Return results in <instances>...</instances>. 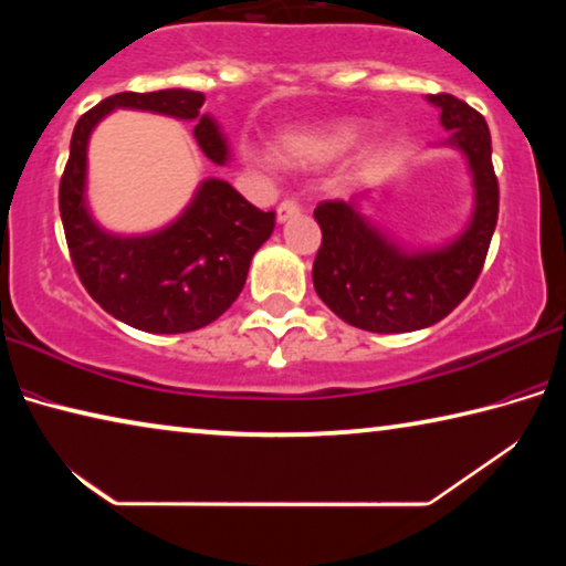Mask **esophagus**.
Masks as SVG:
<instances>
[{"instance_id":"esophagus-1","label":"esophagus","mask_w":566,"mask_h":566,"mask_svg":"<svg viewBox=\"0 0 566 566\" xmlns=\"http://www.w3.org/2000/svg\"><path fill=\"white\" fill-rule=\"evenodd\" d=\"M296 214H300V205L292 202V199H284V202L276 207V222H280V224L290 222V219L296 217Z\"/></svg>"}]
</instances>
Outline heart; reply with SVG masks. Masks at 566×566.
Wrapping results in <instances>:
<instances>
[{
    "label": "heart",
    "mask_w": 566,
    "mask_h": 566,
    "mask_svg": "<svg viewBox=\"0 0 566 566\" xmlns=\"http://www.w3.org/2000/svg\"><path fill=\"white\" fill-rule=\"evenodd\" d=\"M361 134L364 127L359 122H334L324 124V127L292 129L280 137V155L292 165L327 159L357 145ZM260 161L264 167H272V157H260Z\"/></svg>",
    "instance_id": "obj_1"
}]
</instances>
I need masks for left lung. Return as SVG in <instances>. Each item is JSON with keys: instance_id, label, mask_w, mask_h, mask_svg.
Listing matches in <instances>:
<instances>
[{"instance_id": "8db88e82", "label": "left lung", "mask_w": 566, "mask_h": 566, "mask_svg": "<svg viewBox=\"0 0 566 566\" xmlns=\"http://www.w3.org/2000/svg\"><path fill=\"white\" fill-rule=\"evenodd\" d=\"M449 132L437 147L457 149L472 177V209L464 227L442 244H405L364 214L371 191L349 202L329 199L314 209L322 247L312 266L314 290L352 327L397 334L432 327L472 290L490 249L500 187L484 117L452 94H429Z\"/></svg>"}]
</instances>
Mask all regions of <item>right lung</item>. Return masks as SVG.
<instances>
[{"label":"right lung","mask_w":566,"mask_h":566,"mask_svg":"<svg viewBox=\"0 0 566 566\" xmlns=\"http://www.w3.org/2000/svg\"><path fill=\"white\" fill-rule=\"evenodd\" d=\"M205 94L191 90L122 92L76 122L70 161L60 185V212L74 270L104 312L134 329L181 334L202 329L244 290L249 264L274 232V212L249 205L224 179L199 181L195 197L169 224L119 234L94 219L87 199L90 139L117 109L151 112L195 124V139L214 165L229 161V145Z\"/></svg>","instance_id":"add662e5"}]
</instances>
